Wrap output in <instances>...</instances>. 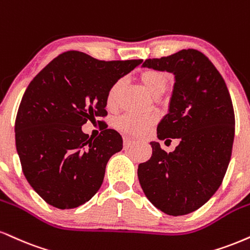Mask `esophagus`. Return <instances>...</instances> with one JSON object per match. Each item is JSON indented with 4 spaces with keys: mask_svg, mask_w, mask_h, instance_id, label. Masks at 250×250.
Returning <instances> with one entry per match:
<instances>
[{
    "mask_svg": "<svg viewBox=\"0 0 250 250\" xmlns=\"http://www.w3.org/2000/svg\"><path fill=\"white\" fill-rule=\"evenodd\" d=\"M135 143H136V142H135V141L128 140V138H125V140H123V146H125V149H128V148H130V146H133Z\"/></svg>",
    "mask_w": 250,
    "mask_h": 250,
    "instance_id": "1",
    "label": "esophagus"
}]
</instances>
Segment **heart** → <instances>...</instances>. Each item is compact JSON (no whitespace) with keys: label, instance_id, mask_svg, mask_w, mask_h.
I'll list each match as a JSON object with an SVG mask.
<instances>
[{"label":"heart","instance_id":"obj_1","mask_svg":"<svg viewBox=\"0 0 250 250\" xmlns=\"http://www.w3.org/2000/svg\"><path fill=\"white\" fill-rule=\"evenodd\" d=\"M140 79L142 81L144 87L152 95L157 96L161 95L167 89L170 78L167 72L149 68V70L143 71L140 74ZM125 85V78H120L109 87L106 95V104L109 109H115L119 106L120 96L122 94ZM154 123L155 117L152 116H136L133 115V114H125V115L120 116L116 120L115 127L122 133L140 135L148 130Z\"/></svg>","mask_w":250,"mask_h":250}]
</instances>
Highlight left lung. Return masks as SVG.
<instances>
[{
	"label": "left lung",
	"mask_w": 250,
	"mask_h": 250,
	"mask_svg": "<svg viewBox=\"0 0 250 250\" xmlns=\"http://www.w3.org/2000/svg\"><path fill=\"white\" fill-rule=\"evenodd\" d=\"M144 67L174 74L169 114L157 127L159 140L178 138L174 151L151 142L152 156L138 165L146 198L178 216L200 208L224 180L235 133L233 104L224 78L200 51L182 50L146 59Z\"/></svg>",
	"instance_id": "8db88e82"
}]
</instances>
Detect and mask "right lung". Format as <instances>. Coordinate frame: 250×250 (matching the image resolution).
Wrapping results in <instances>:
<instances>
[{
  "label": "right lung",
  "mask_w": 250,
  "mask_h": 250,
  "mask_svg": "<svg viewBox=\"0 0 250 250\" xmlns=\"http://www.w3.org/2000/svg\"><path fill=\"white\" fill-rule=\"evenodd\" d=\"M142 62H104L67 51L29 83L15 121L16 149L26 180L49 205L74 208L99 191L122 137L104 125L92 138L81 125L107 116L109 87Z\"/></svg>",
  "instance_id": "add662e5"
}]
</instances>
